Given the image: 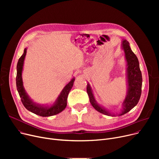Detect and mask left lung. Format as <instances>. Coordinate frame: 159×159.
Masks as SVG:
<instances>
[{
	"instance_id": "obj_1",
	"label": "left lung",
	"mask_w": 159,
	"mask_h": 159,
	"mask_svg": "<svg viewBox=\"0 0 159 159\" xmlns=\"http://www.w3.org/2000/svg\"><path fill=\"white\" fill-rule=\"evenodd\" d=\"M122 48L124 50L125 56L128 62V90L126 98L123 103V111L120 115L127 113L138 104L142 93V84H143V78H142V73L140 70L139 60L135 54L131 51L129 44L126 40L122 41ZM87 93L89 98L90 103L96 110L104 115H111L109 112L97 104L89 84L87 85Z\"/></svg>"
}]
</instances>
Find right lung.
Returning <instances> with one entry per match:
<instances>
[{"label": "right lung", "mask_w": 159, "mask_h": 159, "mask_svg": "<svg viewBox=\"0 0 159 159\" xmlns=\"http://www.w3.org/2000/svg\"><path fill=\"white\" fill-rule=\"evenodd\" d=\"M27 49L25 48L23 55L19 58L17 66H16V85L19 96L21 98V101L24 106L31 112L41 116H49L57 115L63 111L67 105V99L71 89L73 87L75 79H73L64 88L62 89L61 95L58 97L55 104L50 107H44L36 105L28 97L23 88L22 80V71L23 68V64L25 56L26 54Z\"/></svg>", "instance_id": "right-lung-1"}]
</instances>
